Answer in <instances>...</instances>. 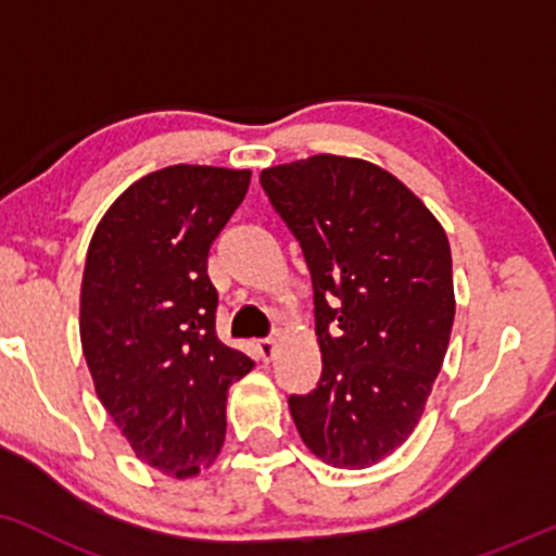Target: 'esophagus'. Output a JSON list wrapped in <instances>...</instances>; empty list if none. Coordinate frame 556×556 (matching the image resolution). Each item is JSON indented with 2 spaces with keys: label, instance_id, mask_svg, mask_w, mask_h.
<instances>
[{
  "label": "esophagus",
  "instance_id": "1",
  "mask_svg": "<svg viewBox=\"0 0 556 556\" xmlns=\"http://www.w3.org/2000/svg\"><path fill=\"white\" fill-rule=\"evenodd\" d=\"M258 354L266 359V363H269L274 354H277V339H274V337L258 339Z\"/></svg>",
  "mask_w": 556,
  "mask_h": 556
}]
</instances>
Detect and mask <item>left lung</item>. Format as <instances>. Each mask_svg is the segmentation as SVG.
<instances>
[{
    "label": "left lung",
    "instance_id": "obj_1",
    "mask_svg": "<svg viewBox=\"0 0 556 556\" xmlns=\"http://www.w3.org/2000/svg\"><path fill=\"white\" fill-rule=\"evenodd\" d=\"M258 180L311 269L324 359L290 414L320 460L365 469L409 438L443 367L456 316L445 230L365 160L313 155Z\"/></svg>",
    "mask_w": 556,
    "mask_h": 556
}]
</instances>
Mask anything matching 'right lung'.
<instances>
[{
  "instance_id": "obj_1",
  "label": "right lung",
  "mask_w": 556,
  "mask_h": 556,
  "mask_svg": "<svg viewBox=\"0 0 556 556\" xmlns=\"http://www.w3.org/2000/svg\"><path fill=\"white\" fill-rule=\"evenodd\" d=\"M249 170L170 165L131 184L90 240L79 337L98 399L144 464L197 477L225 443L227 388L256 365L217 337L206 258Z\"/></svg>"
}]
</instances>
